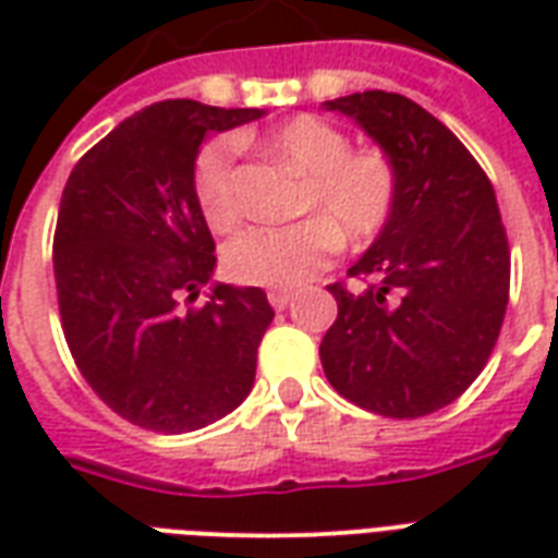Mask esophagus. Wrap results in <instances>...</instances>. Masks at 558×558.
<instances>
[{
  "instance_id": "obj_1",
  "label": "esophagus",
  "mask_w": 558,
  "mask_h": 558,
  "mask_svg": "<svg viewBox=\"0 0 558 558\" xmlns=\"http://www.w3.org/2000/svg\"><path fill=\"white\" fill-rule=\"evenodd\" d=\"M292 302V292L287 290H268V304L275 307V311H283L287 304Z\"/></svg>"
}]
</instances>
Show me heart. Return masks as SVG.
<instances>
[{"label": "heart", "instance_id": "heart-1", "mask_svg": "<svg viewBox=\"0 0 558 558\" xmlns=\"http://www.w3.org/2000/svg\"><path fill=\"white\" fill-rule=\"evenodd\" d=\"M263 146L307 175L299 211L311 218L287 227H254L227 247V271L251 287L295 290L340 251L376 242L395 218L400 172L383 148H352L350 134L323 116H292L271 128ZM194 194L215 232H232L244 218L239 191V143L208 140L194 163Z\"/></svg>", "mask_w": 558, "mask_h": 558}]
</instances>
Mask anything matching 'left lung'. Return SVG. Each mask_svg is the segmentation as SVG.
<instances>
[{
    "mask_svg": "<svg viewBox=\"0 0 558 558\" xmlns=\"http://www.w3.org/2000/svg\"><path fill=\"white\" fill-rule=\"evenodd\" d=\"M395 158V218L350 268L359 290L331 283L338 316L319 343L328 383L386 418L454 403L490 359L511 287V251L481 163L448 128L398 92L326 101Z\"/></svg>",
    "mask_w": 558,
    "mask_h": 558,
    "instance_id": "obj_1",
    "label": "left lung"
}]
</instances>
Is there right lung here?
Masks as SVG:
<instances>
[{
	"label": "right lung",
	"instance_id": "1",
	"mask_svg": "<svg viewBox=\"0 0 558 558\" xmlns=\"http://www.w3.org/2000/svg\"><path fill=\"white\" fill-rule=\"evenodd\" d=\"M263 110L151 104L77 160L53 235V275L68 350L92 391L155 433L199 430L242 403L275 311L259 287L218 283L215 239L194 194L208 131Z\"/></svg>",
	"mask_w": 558,
	"mask_h": 558
}]
</instances>
